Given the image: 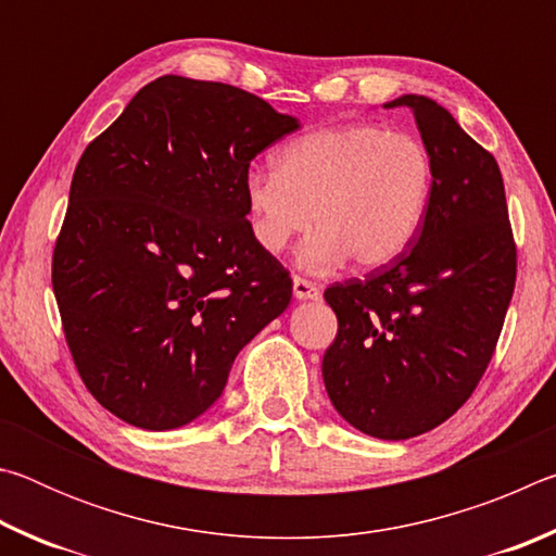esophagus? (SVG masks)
<instances>
[{
  "label": "esophagus",
  "instance_id": "obj_1",
  "mask_svg": "<svg viewBox=\"0 0 556 556\" xmlns=\"http://www.w3.org/2000/svg\"><path fill=\"white\" fill-rule=\"evenodd\" d=\"M294 296L296 299H318V287L304 277H294Z\"/></svg>",
  "mask_w": 556,
  "mask_h": 556
}]
</instances>
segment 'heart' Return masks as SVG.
I'll list each match as a JSON object with an SVG mask.
<instances>
[{
    "label": "heart",
    "instance_id": "obj_1",
    "mask_svg": "<svg viewBox=\"0 0 556 556\" xmlns=\"http://www.w3.org/2000/svg\"><path fill=\"white\" fill-rule=\"evenodd\" d=\"M252 240L279 255L308 225L301 265L361 269L397 260L425 225L434 193L427 144L388 125L318 129L289 142L275 168H250L242 184Z\"/></svg>",
    "mask_w": 556,
    "mask_h": 556
}]
</instances>
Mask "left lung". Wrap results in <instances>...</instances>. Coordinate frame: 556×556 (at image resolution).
Instances as JSON below:
<instances>
[{
  "mask_svg": "<svg viewBox=\"0 0 556 556\" xmlns=\"http://www.w3.org/2000/svg\"><path fill=\"white\" fill-rule=\"evenodd\" d=\"M409 108L434 159L425 225L390 265L324 291L336 341L324 382L338 414L375 439H412L456 414L495 353L510 306L517 248L491 152L425 96Z\"/></svg>",
  "mask_w": 556,
  "mask_h": 556,
  "instance_id": "left-lung-1",
  "label": "left lung"
}]
</instances>
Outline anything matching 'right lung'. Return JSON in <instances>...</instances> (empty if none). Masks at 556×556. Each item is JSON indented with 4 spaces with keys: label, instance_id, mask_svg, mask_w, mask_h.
Here are the masks:
<instances>
[{
    "label": "right lung",
    "instance_id": "1",
    "mask_svg": "<svg viewBox=\"0 0 556 556\" xmlns=\"http://www.w3.org/2000/svg\"><path fill=\"white\" fill-rule=\"evenodd\" d=\"M299 122L248 90L162 75L75 166L51 281L80 380L131 427H184L289 306L252 240L250 162Z\"/></svg>",
    "mask_w": 556,
    "mask_h": 556
}]
</instances>
